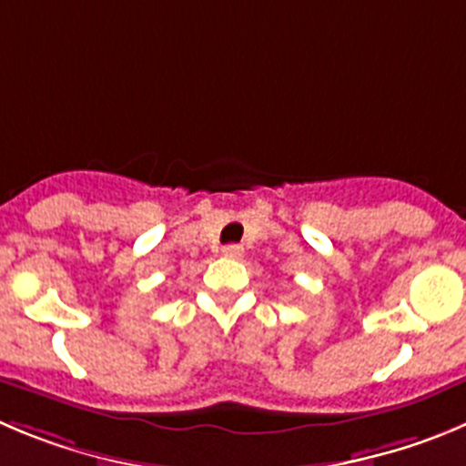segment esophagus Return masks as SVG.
<instances>
[{
    "mask_svg": "<svg viewBox=\"0 0 466 466\" xmlns=\"http://www.w3.org/2000/svg\"><path fill=\"white\" fill-rule=\"evenodd\" d=\"M223 255L225 258L238 259L243 255V246H238V243H229V246L223 248Z\"/></svg>",
    "mask_w": 466,
    "mask_h": 466,
    "instance_id": "1",
    "label": "esophagus"
}]
</instances>
